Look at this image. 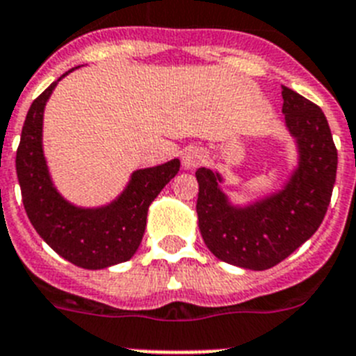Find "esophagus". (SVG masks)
Returning a JSON list of instances; mask_svg holds the SVG:
<instances>
[{
	"label": "esophagus",
	"instance_id": "34e87169",
	"mask_svg": "<svg viewBox=\"0 0 356 356\" xmlns=\"http://www.w3.org/2000/svg\"><path fill=\"white\" fill-rule=\"evenodd\" d=\"M206 161V156L200 148L197 147H191L188 148L186 152L182 154V168L184 170H193L197 166H200Z\"/></svg>",
	"mask_w": 356,
	"mask_h": 356
}]
</instances>
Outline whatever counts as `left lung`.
Masks as SVG:
<instances>
[{
  "instance_id": "obj_1",
  "label": "left lung",
  "mask_w": 356,
  "mask_h": 356,
  "mask_svg": "<svg viewBox=\"0 0 356 356\" xmlns=\"http://www.w3.org/2000/svg\"><path fill=\"white\" fill-rule=\"evenodd\" d=\"M285 127L296 147V166L277 190L247 202L231 199L225 177L209 168L195 172L197 216L204 243L225 264L267 270L319 229L332 199L337 148L323 111L281 88Z\"/></svg>"
}]
</instances>
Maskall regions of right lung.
Here are the masks:
<instances>
[{"mask_svg": "<svg viewBox=\"0 0 356 356\" xmlns=\"http://www.w3.org/2000/svg\"><path fill=\"white\" fill-rule=\"evenodd\" d=\"M76 70V67H73ZM64 73L30 105L15 156L24 209L39 236L76 267L98 270L136 254L150 204L177 175L181 161L134 170L120 195L102 206H79L57 190L42 147L44 107Z\"/></svg>", "mask_w": 356, "mask_h": 356, "instance_id": "right-lung-1", "label": "right lung"}]
</instances>
